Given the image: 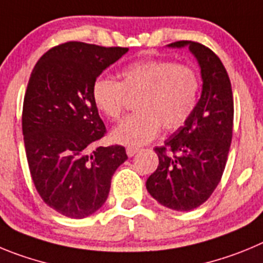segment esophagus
<instances>
[{
  "instance_id": "34e87169",
  "label": "esophagus",
  "mask_w": 263,
  "mask_h": 263,
  "mask_svg": "<svg viewBox=\"0 0 263 263\" xmlns=\"http://www.w3.org/2000/svg\"><path fill=\"white\" fill-rule=\"evenodd\" d=\"M126 152H127V155H128V157H132V156H134L135 153L139 152V149L134 148V146H128V148L126 149Z\"/></svg>"
}]
</instances>
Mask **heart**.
I'll use <instances>...</instances> for the list:
<instances>
[{
	"instance_id": "heart-1",
	"label": "heart",
	"mask_w": 263,
	"mask_h": 263,
	"mask_svg": "<svg viewBox=\"0 0 263 263\" xmlns=\"http://www.w3.org/2000/svg\"><path fill=\"white\" fill-rule=\"evenodd\" d=\"M200 79L187 64L170 60H141L120 72V82L99 77L93 84L97 107L111 120L126 111L128 98L137 97L136 114L127 118L112 131V140L139 146L152 141L161 126L176 131L187 122L198 103Z\"/></svg>"
}]
</instances>
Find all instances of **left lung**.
I'll return each instance as SVG.
<instances>
[{
  "label": "left lung",
  "mask_w": 263,
  "mask_h": 263,
  "mask_svg": "<svg viewBox=\"0 0 263 263\" xmlns=\"http://www.w3.org/2000/svg\"><path fill=\"white\" fill-rule=\"evenodd\" d=\"M184 46L199 63L202 96L187 122L155 148L158 166L146 179L148 193L176 211H191L211 196L226 169L233 132V94L223 63L198 42L169 44Z\"/></svg>",
  "instance_id": "left-lung-1"
}]
</instances>
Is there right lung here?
I'll return each mask as SVG.
<instances>
[{
    "mask_svg": "<svg viewBox=\"0 0 263 263\" xmlns=\"http://www.w3.org/2000/svg\"><path fill=\"white\" fill-rule=\"evenodd\" d=\"M128 48L67 42L47 51L28 80L22 131L28 169L47 205L84 219L102 207L115 170L127 160L122 145H97L106 127L93 84Z\"/></svg>",
    "mask_w": 263,
    "mask_h": 263,
    "instance_id": "right-lung-1",
    "label": "right lung"
}]
</instances>
